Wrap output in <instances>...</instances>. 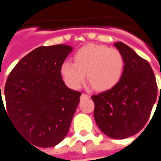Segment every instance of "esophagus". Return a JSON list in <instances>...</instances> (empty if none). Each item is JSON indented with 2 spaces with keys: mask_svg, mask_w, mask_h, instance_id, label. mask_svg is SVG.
I'll use <instances>...</instances> for the list:
<instances>
[{
  "mask_svg": "<svg viewBox=\"0 0 161 161\" xmlns=\"http://www.w3.org/2000/svg\"><path fill=\"white\" fill-rule=\"evenodd\" d=\"M88 97V95H86V94H82V95H81V98H82V97Z\"/></svg>",
  "mask_w": 161,
  "mask_h": 161,
  "instance_id": "esophagus-1",
  "label": "esophagus"
}]
</instances>
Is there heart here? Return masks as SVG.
Instances as JSON below:
<instances>
[{"mask_svg":"<svg viewBox=\"0 0 161 161\" xmlns=\"http://www.w3.org/2000/svg\"><path fill=\"white\" fill-rule=\"evenodd\" d=\"M74 63L64 62L60 74L66 84L78 89L85 80L96 91H106L119 82L124 72V57L115 48L101 45H84L74 54Z\"/></svg>","mask_w":161,"mask_h":161,"instance_id":"1","label":"heart"}]
</instances>
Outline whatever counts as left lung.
Masks as SVG:
<instances>
[{
    "mask_svg": "<svg viewBox=\"0 0 161 161\" xmlns=\"http://www.w3.org/2000/svg\"><path fill=\"white\" fill-rule=\"evenodd\" d=\"M115 46L124 57L122 77L112 88L91 98L100 130L109 138L124 139L139 132L148 122L158 87L148 61L121 42Z\"/></svg>",
    "mask_w": 161,
    "mask_h": 161,
    "instance_id": "obj_1",
    "label": "left lung"
}]
</instances>
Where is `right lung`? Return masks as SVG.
Wrapping results in <instances>:
<instances>
[{
	"instance_id": "obj_1",
	"label": "right lung",
	"mask_w": 161,
	"mask_h": 161,
	"mask_svg": "<svg viewBox=\"0 0 161 161\" xmlns=\"http://www.w3.org/2000/svg\"><path fill=\"white\" fill-rule=\"evenodd\" d=\"M71 52L66 45L40 46L23 57L7 79L6 108L2 98L1 112L3 108L18 132L35 146H55L69 130L81 95L66 87L60 74Z\"/></svg>"
}]
</instances>
